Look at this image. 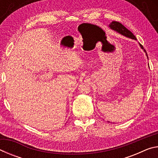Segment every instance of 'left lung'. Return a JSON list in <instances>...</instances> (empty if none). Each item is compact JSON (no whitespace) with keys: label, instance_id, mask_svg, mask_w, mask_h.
<instances>
[{"label":"left lung","instance_id":"obj_1","mask_svg":"<svg viewBox=\"0 0 158 158\" xmlns=\"http://www.w3.org/2000/svg\"><path fill=\"white\" fill-rule=\"evenodd\" d=\"M109 27H110L111 29H113V30L118 32L119 33L125 36L128 37H130V38H132L134 40H137L136 37L134 35L132 32L130 31L127 28H125L122 23L118 22V21H112L110 24H109ZM140 47L142 48V49H143V47L141 44H140Z\"/></svg>","mask_w":158,"mask_h":158}]
</instances>
